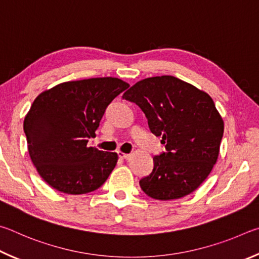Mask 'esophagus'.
Here are the masks:
<instances>
[{"mask_svg": "<svg viewBox=\"0 0 259 259\" xmlns=\"http://www.w3.org/2000/svg\"><path fill=\"white\" fill-rule=\"evenodd\" d=\"M118 157L120 158V159H128V158L131 157V155H128V153H124L122 151H118Z\"/></svg>", "mask_w": 259, "mask_h": 259, "instance_id": "obj_1", "label": "esophagus"}]
</instances>
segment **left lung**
<instances>
[{
  "label": "left lung",
  "mask_w": 259,
  "mask_h": 259,
  "mask_svg": "<svg viewBox=\"0 0 259 259\" xmlns=\"http://www.w3.org/2000/svg\"><path fill=\"white\" fill-rule=\"evenodd\" d=\"M122 99L142 109L166 148L153 157L151 174L140 181L143 192L171 200L198 189L216 164L224 132L209 94L174 76H156L138 81Z\"/></svg>",
  "instance_id": "8db88e82"
}]
</instances>
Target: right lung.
<instances>
[{
  "instance_id": "add662e5",
  "label": "right lung",
  "mask_w": 259,
  "mask_h": 259,
  "mask_svg": "<svg viewBox=\"0 0 259 259\" xmlns=\"http://www.w3.org/2000/svg\"><path fill=\"white\" fill-rule=\"evenodd\" d=\"M130 84L116 77L71 80L44 91L24 120L30 159L50 187L67 194L92 192L106 182L116 152L88 147L108 104Z\"/></svg>"
}]
</instances>
